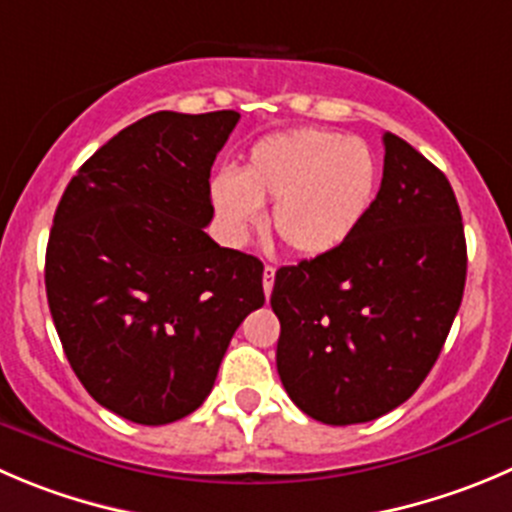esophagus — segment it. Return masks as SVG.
<instances>
[{
	"label": "esophagus",
	"mask_w": 512,
	"mask_h": 512,
	"mask_svg": "<svg viewBox=\"0 0 512 512\" xmlns=\"http://www.w3.org/2000/svg\"><path fill=\"white\" fill-rule=\"evenodd\" d=\"M274 279H276V266L266 264L264 266V294H266V299H269L271 291H274Z\"/></svg>",
	"instance_id": "esophagus-1"
}]
</instances>
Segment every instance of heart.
Returning <instances> with one entry per match:
<instances>
[{"label":"heart","instance_id":"1","mask_svg":"<svg viewBox=\"0 0 512 512\" xmlns=\"http://www.w3.org/2000/svg\"><path fill=\"white\" fill-rule=\"evenodd\" d=\"M372 148L337 130L294 128L253 143L236 173L211 180V203L223 233L243 243L274 203L271 228L296 256H324L359 228L377 193Z\"/></svg>","mask_w":512,"mask_h":512}]
</instances>
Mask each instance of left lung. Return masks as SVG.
I'll return each instance as SVG.
<instances>
[{
	"label": "left lung",
	"instance_id": "8db88e82",
	"mask_svg": "<svg viewBox=\"0 0 512 512\" xmlns=\"http://www.w3.org/2000/svg\"><path fill=\"white\" fill-rule=\"evenodd\" d=\"M384 173L357 231L332 253L276 271V369L324 425L377 420L412 397L460 309L467 246L450 180L384 133Z\"/></svg>",
	"mask_w": 512,
	"mask_h": 512
}]
</instances>
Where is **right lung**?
<instances>
[{
    "instance_id": "1",
    "label": "right lung",
    "mask_w": 512,
    "mask_h": 512,
    "mask_svg": "<svg viewBox=\"0 0 512 512\" xmlns=\"http://www.w3.org/2000/svg\"><path fill=\"white\" fill-rule=\"evenodd\" d=\"M238 118L160 110L128 125L55 211L45 286L67 362L97 405L138 425L198 410L238 324L264 306V264L203 231Z\"/></svg>"
}]
</instances>
